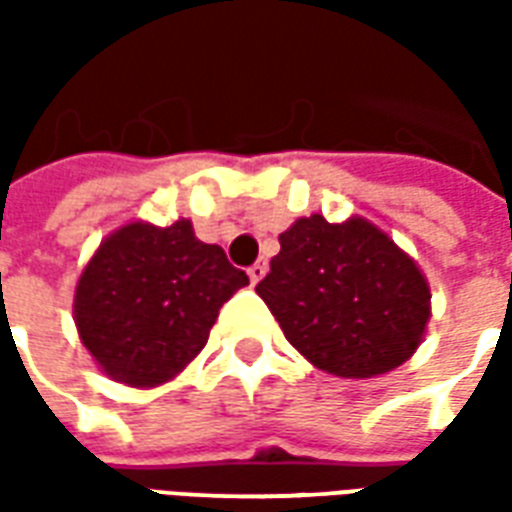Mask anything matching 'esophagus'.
Listing matches in <instances>:
<instances>
[{"label":"esophagus","mask_w":512,"mask_h":512,"mask_svg":"<svg viewBox=\"0 0 512 512\" xmlns=\"http://www.w3.org/2000/svg\"><path fill=\"white\" fill-rule=\"evenodd\" d=\"M266 271H268V263H266V260H257L255 266L249 268V282H252V285H257L260 279L266 277Z\"/></svg>","instance_id":"1"}]
</instances>
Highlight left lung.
Returning a JSON list of instances; mask_svg holds the SVG:
<instances>
[{"mask_svg": "<svg viewBox=\"0 0 512 512\" xmlns=\"http://www.w3.org/2000/svg\"><path fill=\"white\" fill-rule=\"evenodd\" d=\"M279 246L255 290L310 365L376 378L414 356L430 321V285L381 227L312 213L290 224Z\"/></svg>", "mask_w": 512, "mask_h": 512, "instance_id": "8db88e82", "label": "left lung"}]
</instances>
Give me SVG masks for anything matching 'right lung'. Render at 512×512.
Instances as JSON below:
<instances>
[{
    "instance_id": "1",
    "label": "right lung",
    "mask_w": 512,
    "mask_h": 512,
    "mask_svg": "<svg viewBox=\"0 0 512 512\" xmlns=\"http://www.w3.org/2000/svg\"><path fill=\"white\" fill-rule=\"evenodd\" d=\"M249 285L189 219L128 222L106 235L73 293L79 340L117 384L153 389L200 354L222 304Z\"/></svg>"
}]
</instances>
